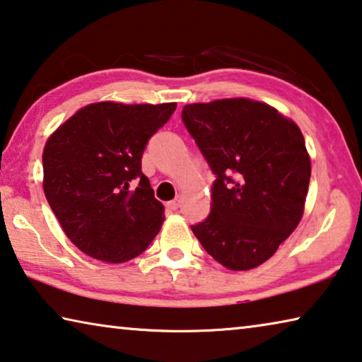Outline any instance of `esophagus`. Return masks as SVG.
<instances>
[{"label": "esophagus", "mask_w": 362, "mask_h": 362, "mask_svg": "<svg viewBox=\"0 0 362 362\" xmlns=\"http://www.w3.org/2000/svg\"><path fill=\"white\" fill-rule=\"evenodd\" d=\"M182 206V197H175L172 202L168 203V208L172 209V211H177Z\"/></svg>", "instance_id": "1"}]
</instances>
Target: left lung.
Returning a JSON list of instances; mask_svg holds the SVG:
<instances>
[{
	"label": "left lung",
	"instance_id": "8db88e82",
	"mask_svg": "<svg viewBox=\"0 0 362 362\" xmlns=\"http://www.w3.org/2000/svg\"><path fill=\"white\" fill-rule=\"evenodd\" d=\"M182 119L217 177L211 214L192 226L194 237L230 271L261 266L305 212V136L277 109L250 98L185 105Z\"/></svg>",
	"mask_w": 362,
	"mask_h": 362
}]
</instances>
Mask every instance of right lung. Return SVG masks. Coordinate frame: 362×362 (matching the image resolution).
<instances>
[{
    "instance_id": "right-lung-1",
    "label": "right lung",
    "mask_w": 362,
    "mask_h": 362,
    "mask_svg": "<svg viewBox=\"0 0 362 362\" xmlns=\"http://www.w3.org/2000/svg\"><path fill=\"white\" fill-rule=\"evenodd\" d=\"M175 107L177 103H91L49 135L43 150L45 197L85 255L111 264L130 261L160 230L164 206L141 172V154Z\"/></svg>"
}]
</instances>
